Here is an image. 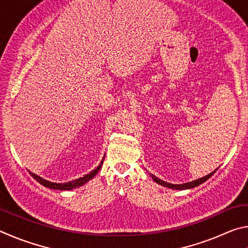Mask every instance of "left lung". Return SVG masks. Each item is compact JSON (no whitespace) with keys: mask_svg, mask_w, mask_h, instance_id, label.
<instances>
[{"mask_svg":"<svg viewBox=\"0 0 248 248\" xmlns=\"http://www.w3.org/2000/svg\"><path fill=\"white\" fill-rule=\"evenodd\" d=\"M216 170L212 171V173H210V174L207 175V176H203L202 178H199V179L194 180V182H190V183L180 184V185H174V184L165 183L164 180H161L159 178H157L156 176H154V175H151V176H152V178L154 179L155 183L162 185V186H164V187H169V188H171V189H189V188H194V187H196V186H198V185L202 184L203 182H205V180L211 177V176L216 173Z\"/></svg>","mask_w":248,"mask_h":248,"instance_id":"8db88e82","label":"left lung"}]
</instances>
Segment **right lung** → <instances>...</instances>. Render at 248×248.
<instances>
[{
    "mask_svg": "<svg viewBox=\"0 0 248 248\" xmlns=\"http://www.w3.org/2000/svg\"><path fill=\"white\" fill-rule=\"evenodd\" d=\"M103 162H104V158H103L102 163H100V164L97 166V169L93 170L90 174H86L85 176H84V177H79L78 179H75V180H72V182L63 183V184L51 183V182H49V180H46L44 178H41L40 176H38V175L31 173V171H29V174H31L32 177L37 180V182L43 185V186H45V187L51 188V189H58V190H70V189H73V188H77V187L82 186V185L86 184L87 182H89V180H91L92 178H93L94 176L99 171L100 167L103 166Z\"/></svg>",
    "mask_w": 248,
    "mask_h": 248,
    "instance_id": "1",
    "label": "right lung"
}]
</instances>
